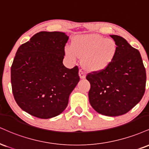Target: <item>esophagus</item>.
Here are the masks:
<instances>
[{"label": "esophagus", "mask_w": 149, "mask_h": 149, "mask_svg": "<svg viewBox=\"0 0 149 149\" xmlns=\"http://www.w3.org/2000/svg\"><path fill=\"white\" fill-rule=\"evenodd\" d=\"M79 76H80V78H82V79H83V78H85L86 77V73L84 71H82V69H80L79 71Z\"/></svg>", "instance_id": "1"}]
</instances>
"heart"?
<instances>
[{
  "label": "heart",
  "instance_id": "heart-1",
  "mask_svg": "<svg viewBox=\"0 0 149 149\" xmlns=\"http://www.w3.org/2000/svg\"><path fill=\"white\" fill-rule=\"evenodd\" d=\"M116 50L113 39L96 35H79L73 37L71 46H66L64 51L71 60L76 61L82 57L85 69L97 72L105 69L112 63Z\"/></svg>",
  "mask_w": 149,
  "mask_h": 149
}]
</instances>
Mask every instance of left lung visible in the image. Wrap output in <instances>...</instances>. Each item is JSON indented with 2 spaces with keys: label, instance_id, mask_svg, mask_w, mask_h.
Returning a JSON list of instances; mask_svg holds the SVG:
<instances>
[{
  "label": "left lung",
  "instance_id": "1",
  "mask_svg": "<svg viewBox=\"0 0 149 149\" xmlns=\"http://www.w3.org/2000/svg\"><path fill=\"white\" fill-rule=\"evenodd\" d=\"M114 60L106 69L89 73V103L98 113L116 116L129 112L141 101L146 87V69L137 49L118 35Z\"/></svg>",
  "mask_w": 149,
  "mask_h": 149
}]
</instances>
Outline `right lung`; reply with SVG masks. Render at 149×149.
Segmentation results:
<instances>
[{
  "instance_id": "right-lung-1",
  "label": "right lung",
  "mask_w": 149,
  "mask_h": 149,
  "mask_svg": "<svg viewBox=\"0 0 149 149\" xmlns=\"http://www.w3.org/2000/svg\"><path fill=\"white\" fill-rule=\"evenodd\" d=\"M69 37L61 32L42 31L18 48L11 67L14 99L34 116L50 119L62 113L80 80L78 67L64 66Z\"/></svg>"
}]
</instances>
